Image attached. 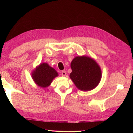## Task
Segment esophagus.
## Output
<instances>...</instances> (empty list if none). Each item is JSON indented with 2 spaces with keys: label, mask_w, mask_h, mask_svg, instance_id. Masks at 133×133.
<instances>
[{
  "label": "esophagus",
  "mask_w": 133,
  "mask_h": 133,
  "mask_svg": "<svg viewBox=\"0 0 133 133\" xmlns=\"http://www.w3.org/2000/svg\"><path fill=\"white\" fill-rule=\"evenodd\" d=\"M66 71L65 70H63L62 71V75L63 76H65L66 75Z\"/></svg>",
  "instance_id": "34e87169"
}]
</instances>
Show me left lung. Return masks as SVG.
Returning a JSON list of instances; mask_svg holds the SVG:
<instances>
[{
    "label": "left lung",
    "instance_id": "1",
    "mask_svg": "<svg viewBox=\"0 0 133 133\" xmlns=\"http://www.w3.org/2000/svg\"><path fill=\"white\" fill-rule=\"evenodd\" d=\"M69 77L78 89L84 91L94 89L102 79V70L95 60L88 56H76L71 62Z\"/></svg>",
    "mask_w": 133,
    "mask_h": 133
}]
</instances>
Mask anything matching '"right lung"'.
Here are the masks:
<instances>
[{
	"mask_svg": "<svg viewBox=\"0 0 133 133\" xmlns=\"http://www.w3.org/2000/svg\"><path fill=\"white\" fill-rule=\"evenodd\" d=\"M59 75L58 72L46 63L37 66L31 72V78L39 87L46 88L49 87L53 79Z\"/></svg>",
	"mask_w": 133,
	"mask_h": 133,
	"instance_id": "1",
	"label": "right lung"
}]
</instances>
